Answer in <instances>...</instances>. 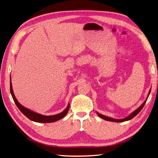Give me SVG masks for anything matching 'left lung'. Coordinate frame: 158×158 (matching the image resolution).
<instances>
[{"instance_id": "obj_1", "label": "left lung", "mask_w": 158, "mask_h": 158, "mask_svg": "<svg viewBox=\"0 0 158 158\" xmlns=\"http://www.w3.org/2000/svg\"><path fill=\"white\" fill-rule=\"evenodd\" d=\"M150 92H151V89H150L149 93H148V97H147V98L146 99L145 101L144 102V103H143L141 105V106H140L139 107H138V109H136L135 111H133L132 113H131L130 114H129V115H128V117H125V118H121V119L113 118H111V117H107V116H106V115H103V114H100V113H98V112H96V113L98 114V115L99 117H101L102 118L104 119V120H106V121H112V122H117V123H121V122H124V121H129V120H131V119H132V118L135 117L136 115V114H138V113H139V112L141 111L142 109L143 108V107L144 106V105H145V103H146V101H147V99H148V96H149V95H150Z\"/></svg>"}]
</instances>
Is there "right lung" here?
I'll return each instance as SVG.
<instances>
[{
	"instance_id": "1",
	"label": "right lung",
	"mask_w": 158,
	"mask_h": 158,
	"mask_svg": "<svg viewBox=\"0 0 158 158\" xmlns=\"http://www.w3.org/2000/svg\"><path fill=\"white\" fill-rule=\"evenodd\" d=\"M10 93L12 96V98L14 99V102H15L16 106L18 108L20 109V111L24 114V115L27 117L29 119H30L31 121H33L36 123H53L55 121H57L60 120V119L63 118L65 115L67 114L69 109L70 107V104L69 103L67 107L64 110L63 112H61L59 114H55V115H51V116H46L44 115V114H41L40 113H37L36 112H34L31 111V110L27 109L25 107H23V106L18 102L17 99L16 98L15 95H14V94L13 92V89H12V85L11 83V78H10Z\"/></svg>"
}]
</instances>
